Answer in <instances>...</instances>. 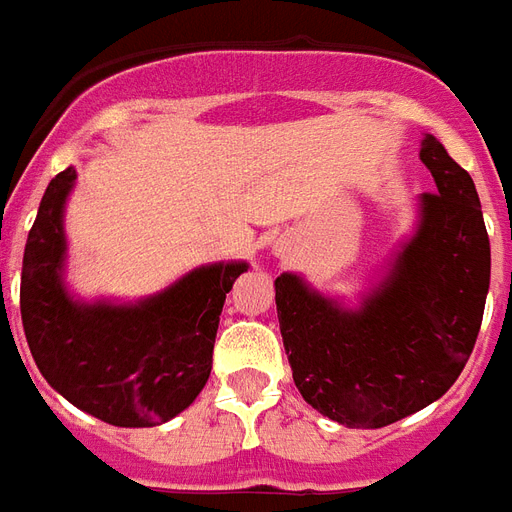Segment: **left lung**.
Returning a JSON list of instances; mask_svg holds the SVG:
<instances>
[{"mask_svg":"<svg viewBox=\"0 0 512 512\" xmlns=\"http://www.w3.org/2000/svg\"><path fill=\"white\" fill-rule=\"evenodd\" d=\"M420 161L436 190L420 227L357 312L296 275L275 280L293 380L314 410L349 428H383L449 391L476 346L492 253L468 171L425 134Z\"/></svg>","mask_w":512,"mask_h":512,"instance_id":"left-lung-1","label":"left lung"}]
</instances>
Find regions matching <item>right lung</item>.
Wrapping results in <instances>:
<instances>
[{
	"label": "right lung",
	"instance_id": "1",
	"mask_svg": "<svg viewBox=\"0 0 512 512\" xmlns=\"http://www.w3.org/2000/svg\"><path fill=\"white\" fill-rule=\"evenodd\" d=\"M76 171L39 203L20 275L28 349L47 383L94 418L147 428L190 407L211 375L216 327L245 264H211L134 306L79 304L63 288V206Z\"/></svg>",
	"mask_w": 512,
	"mask_h": 512
}]
</instances>
